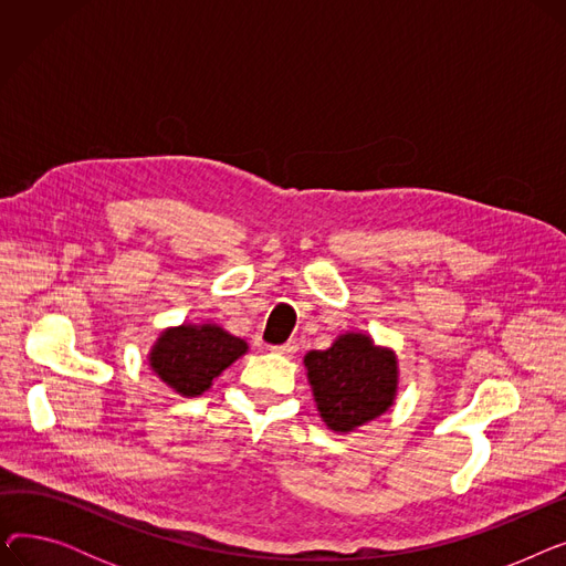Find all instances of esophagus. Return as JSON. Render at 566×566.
<instances>
[{
    "label": "esophagus",
    "instance_id": "obj_1",
    "mask_svg": "<svg viewBox=\"0 0 566 566\" xmlns=\"http://www.w3.org/2000/svg\"><path fill=\"white\" fill-rule=\"evenodd\" d=\"M271 350L273 353H280V355H286V358H291V355L298 350V344L295 342H286V344H282V346H271Z\"/></svg>",
    "mask_w": 566,
    "mask_h": 566
}]
</instances>
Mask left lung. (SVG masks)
<instances>
[{
  "instance_id": "obj_1",
  "label": "left lung",
  "mask_w": 566,
  "mask_h": 566,
  "mask_svg": "<svg viewBox=\"0 0 566 566\" xmlns=\"http://www.w3.org/2000/svg\"><path fill=\"white\" fill-rule=\"evenodd\" d=\"M305 374L321 422L350 433L388 412L399 395V358L363 331H346L325 350L305 353Z\"/></svg>"
}]
</instances>
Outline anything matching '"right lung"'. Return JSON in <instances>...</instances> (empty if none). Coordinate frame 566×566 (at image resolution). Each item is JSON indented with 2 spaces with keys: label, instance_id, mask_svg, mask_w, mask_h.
I'll return each mask as SVG.
<instances>
[{
  "label": "right lung",
  "instance_id": "obj_1",
  "mask_svg": "<svg viewBox=\"0 0 566 566\" xmlns=\"http://www.w3.org/2000/svg\"><path fill=\"white\" fill-rule=\"evenodd\" d=\"M250 350L220 323H181L165 328L148 348V367L178 397H201L213 380Z\"/></svg>",
  "mask_w": 566,
  "mask_h": 566
}]
</instances>
